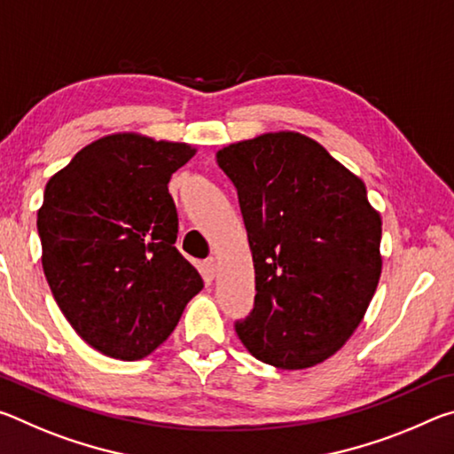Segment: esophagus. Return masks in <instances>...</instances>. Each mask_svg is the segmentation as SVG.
<instances>
[{"mask_svg":"<svg viewBox=\"0 0 454 454\" xmlns=\"http://www.w3.org/2000/svg\"><path fill=\"white\" fill-rule=\"evenodd\" d=\"M216 268H218V264H216V258H208V260H204V264H202L204 278H206V280H212L214 276H216Z\"/></svg>","mask_w":454,"mask_h":454,"instance_id":"1","label":"esophagus"}]
</instances>
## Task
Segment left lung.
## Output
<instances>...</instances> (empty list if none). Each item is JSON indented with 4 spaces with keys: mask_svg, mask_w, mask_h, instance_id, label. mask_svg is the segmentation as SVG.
Here are the masks:
<instances>
[{
    "mask_svg": "<svg viewBox=\"0 0 454 454\" xmlns=\"http://www.w3.org/2000/svg\"><path fill=\"white\" fill-rule=\"evenodd\" d=\"M216 162L238 190L256 274L238 338L282 371L325 363L363 322L382 272V220L364 182L288 129L230 144Z\"/></svg>",
    "mask_w": 454,
    "mask_h": 454,
    "instance_id": "8db88e82",
    "label": "left lung"
}]
</instances>
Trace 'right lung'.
I'll use <instances>...</instances> for the list:
<instances>
[{
  "mask_svg": "<svg viewBox=\"0 0 454 454\" xmlns=\"http://www.w3.org/2000/svg\"><path fill=\"white\" fill-rule=\"evenodd\" d=\"M194 153L184 142L118 132L88 144L45 184V280L78 336L106 356L152 355L204 288L174 246L178 214L168 192Z\"/></svg>",
  "mask_w": 454,
  "mask_h": 454,
  "instance_id": "obj_1",
  "label": "right lung"
}]
</instances>
